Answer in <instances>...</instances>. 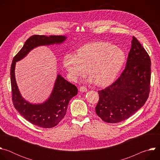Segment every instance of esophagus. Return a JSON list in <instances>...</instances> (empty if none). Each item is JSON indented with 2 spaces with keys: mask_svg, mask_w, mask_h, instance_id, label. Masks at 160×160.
I'll return each mask as SVG.
<instances>
[{
  "mask_svg": "<svg viewBox=\"0 0 160 160\" xmlns=\"http://www.w3.org/2000/svg\"><path fill=\"white\" fill-rule=\"evenodd\" d=\"M80 92H87V88L85 87H84V86H81V87H80Z\"/></svg>",
  "mask_w": 160,
  "mask_h": 160,
  "instance_id": "1",
  "label": "esophagus"
}]
</instances>
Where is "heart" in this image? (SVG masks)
I'll list each match as a JSON object with an SVG mask.
<instances>
[{"label":"heart","mask_w":160,"mask_h":160,"mask_svg":"<svg viewBox=\"0 0 160 160\" xmlns=\"http://www.w3.org/2000/svg\"><path fill=\"white\" fill-rule=\"evenodd\" d=\"M126 60V54L120 48L110 43L95 42L80 48L75 55L64 57L63 64L73 80L88 73L90 82L99 87L111 84L117 77Z\"/></svg>","instance_id":"1"}]
</instances>
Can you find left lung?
Here are the masks:
<instances>
[{
  "label": "left lung",
  "mask_w": 160,
  "mask_h": 160,
  "mask_svg": "<svg viewBox=\"0 0 160 160\" xmlns=\"http://www.w3.org/2000/svg\"><path fill=\"white\" fill-rule=\"evenodd\" d=\"M151 59L141 43L132 37L126 66L120 77L99 90L96 112L104 122H122L142 108L150 92Z\"/></svg>",
  "instance_id": "left-lung-1"
}]
</instances>
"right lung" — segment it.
<instances>
[{
  "label": "right lung",
  "mask_w": 160,
  "mask_h": 160,
  "mask_svg": "<svg viewBox=\"0 0 160 160\" xmlns=\"http://www.w3.org/2000/svg\"><path fill=\"white\" fill-rule=\"evenodd\" d=\"M66 37L61 35H35L28 38L23 47L14 57L11 66L12 101L14 108L31 123L45 128L56 126L64 117L68 103L78 93L77 87L58 75L52 92L48 100L42 104H32L22 98L15 80L16 62L23 58L32 49L39 45L62 42Z\"/></svg>",
  "instance_id": "right-lung-1"
}]
</instances>
